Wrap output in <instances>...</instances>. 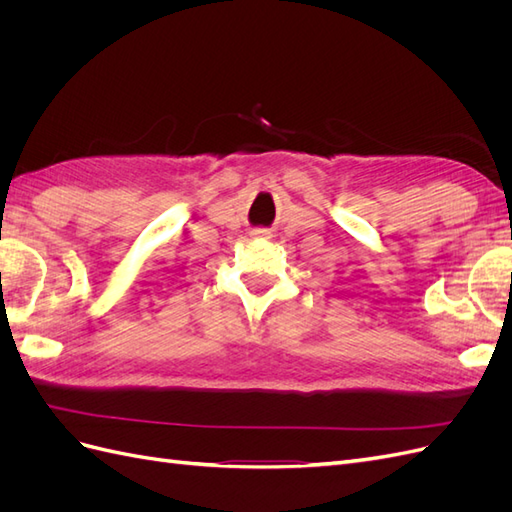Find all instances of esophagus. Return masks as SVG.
Returning <instances> with one entry per match:
<instances>
[{
	"instance_id": "34e87169",
	"label": "esophagus",
	"mask_w": 512,
	"mask_h": 512,
	"mask_svg": "<svg viewBox=\"0 0 512 512\" xmlns=\"http://www.w3.org/2000/svg\"><path fill=\"white\" fill-rule=\"evenodd\" d=\"M271 232L269 230H265V228H256V230H252V237H269Z\"/></svg>"
}]
</instances>
